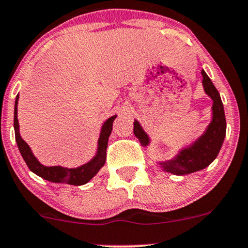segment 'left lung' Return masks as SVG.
<instances>
[{"label": "left lung", "instance_id": "left-lung-1", "mask_svg": "<svg viewBox=\"0 0 248 248\" xmlns=\"http://www.w3.org/2000/svg\"><path fill=\"white\" fill-rule=\"evenodd\" d=\"M201 74L203 90L205 94L209 95L213 100L211 121L201 136H199L190 144L181 148L174 157L169 160L157 162L164 171L175 175H186L201 171L209 166L216 159L225 139L226 121L222 99L217 89L215 88L203 69ZM134 134L140 140L143 147L148 148L150 145V137L137 120L134 121Z\"/></svg>", "mask_w": 248, "mask_h": 248}]
</instances>
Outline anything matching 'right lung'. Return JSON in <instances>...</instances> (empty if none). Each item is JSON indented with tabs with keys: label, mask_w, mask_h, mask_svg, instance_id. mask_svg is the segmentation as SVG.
Returning a JSON list of instances; mask_svg holds the SVG:
<instances>
[{
	"label": "right lung",
	"mask_w": 248,
	"mask_h": 248,
	"mask_svg": "<svg viewBox=\"0 0 248 248\" xmlns=\"http://www.w3.org/2000/svg\"><path fill=\"white\" fill-rule=\"evenodd\" d=\"M19 95H17L15 100V112H14V128L15 137H16L17 147L19 149V153L22 155L23 159L25 160L29 169L35 174L45 180L52 181V183L68 184L74 186H82L91 180L92 178L99 172L103 168L106 160V149L108 143V137L111 135L113 129V121L115 120L116 115H113L104 122L101 126L99 139H98L97 151L93 157L88 163L77 168H63V166H46L41 164L32 153L29 144L22 139L19 134V124L17 119V105H18Z\"/></svg>",
	"instance_id": "1"
}]
</instances>
